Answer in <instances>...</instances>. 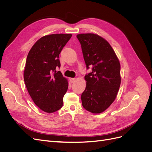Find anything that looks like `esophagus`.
<instances>
[{
    "instance_id": "1",
    "label": "esophagus",
    "mask_w": 152,
    "mask_h": 152,
    "mask_svg": "<svg viewBox=\"0 0 152 152\" xmlns=\"http://www.w3.org/2000/svg\"><path fill=\"white\" fill-rule=\"evenodd\" d=\"M75 80L76 79H75V78H70V81L71 83H73V82L75 81Z\"/></svg>"
}]
</instances>
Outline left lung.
<instances>
[{"label": "left lung", "instance_id": "left-lung-1", "mask_svg": "<svg viewBox=\"0 0 152 152\" xmlns=\"http://www.w3.org/2000/svg\"><path fill=\"white\" fill-rule=\"evenodd\" d=\"M87 69L86 87L81 95L83 107L93 113L107 110L115 99L121 82V64L111 45L94 34H78Z\"/></svg>", "mask_w": 152, "mask_h": 152}]
</instances>
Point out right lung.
Listing matches in <instances>:
<instances>
[{"instance_id":"obj_1","label":"right lung","mask_w":152,"mask_h":152,"mask_svg":"<svg viewBox=\"0 0 152 152\" xmlns=\"http://www.w3.org/2000/svg\"><path fill=\"white\" fill-rule=\"evenodd\" d=\"M72 34H51L41 37L27 56L24 81L34 103L47 113L58 111L63 106L68 83L60 71L59 55Z\"/></svg>"}]
</instances>
